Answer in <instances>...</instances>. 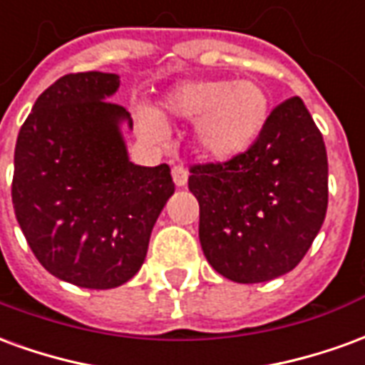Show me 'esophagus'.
I'll return each instance as SVG.
<instances>
[{"label": "esophagus", "mask_w": 365, "mask_h": 365, "mask_svg": "<svg viewBox=\"0 0 365 365\" xmlns=\"http://www.w3.org/2000/svg\"><path fill=\"white\" fill-rule=\"evenodd\" d=\"M172 178H174V183L178 185V187H183V185L187 183L190 172H187V168H185V166L178 164V166L172 168Z\"/></svg>", "instance_id": "34e87169"}]
</instances>
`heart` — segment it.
Returning <instances> with one entry per match:
<instances>
[{"label": "heart", "mask_w": 365, "mask_h": 365, "mask_svg": "<svg viewBox=\"0 0 365 365\" xmlns=\"http://www.w3.org/2000/svg\"><path fill=\"white\" fill-rule=\"evenodd\" d=\"M164 111L178 120H195V143L207 158L232 160L252 148L268 125L272 99L254 80H187L164 97ZM140 127L152 138H164L166 125L158 113L138 111Z\"/></svg>", "instance_id": "1"}]
</instances>
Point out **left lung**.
Instances as JSON below:
<instances>
[{
    "label": "left lung",
    "mask_w": 365,
    "mask_h": 365,
    "mask_svg": "<svg viewBox=\"0 0 365 365\" xmlns=\"http://www.w3.org/2000/svg\"><path fill=\"white\" fill-rule=\"evenodd\" d=\"M190 172L199 242L219 274L237 283L269 282L303 260L327 215L329 160L299 97L275 107L250 150Z\"/></svg>",
    "instance_id": "1"
}]
</instances>
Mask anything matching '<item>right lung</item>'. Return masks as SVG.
Returning <instances> with one entry per match:
<instances>
[{"label": "right lung", "instance_id": "1", "mask_svg": "<svg viewBox=\"0 0 365 365\" xmlns=\"http://www.w3.org/2000/svg\"><path fill=\"white\" fill-rule=\"evenodd\" d=\"M119 76L66 74L38 96L15 144L11 199L46 272L86 289H111L140 269L175 185L170 166L128 160L120 125L133 119L109 97Z\"/></svg>", "mask_w": 365, "mask_h": 365}]
</instances>
